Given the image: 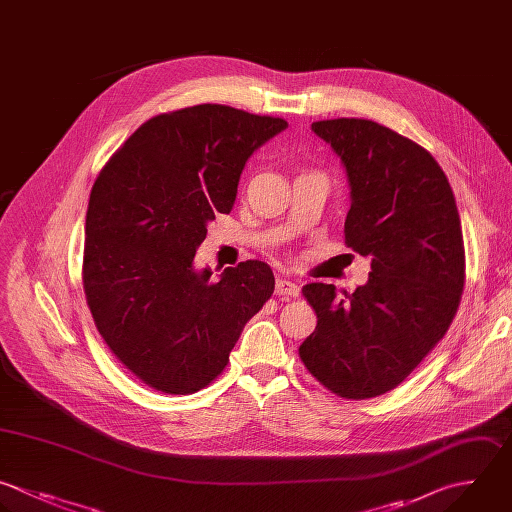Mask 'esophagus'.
<instances>
[{"instance_id":"obj_1","label":"esophagus","mask_w":512,"mask_h":512,"mask_svg":"<svg viewBox=\"0 0 512 512\" xmlns=\"http://www.w3.org/2000/svg\"><path fill=\"white\" fill-rule=\"evenodd\" d=\"M276 294L280 298H296L300 294V286L292 280H286V278H278L276 280Z\"/></svg>"}]
</instances>
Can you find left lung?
<instances>
[{"mask_svg": "<svg viewBox=\"0 0 512 512\" xmlns=\"http://www.w3.org/2000/svg\"><path fill=\"white\" fill-rule=\"evenodd\" d=\"M350 184L344 242L370 258L364 286L336 298L334 284L302 288L316 330L298 354L340 398L396 388L446 334L464 288V242L452 188L416 142L372 120L314 122Z\"/></svg>", "mask_w": 512, "mask_h": 512, "instance_id": "8db88e82", "label": "left lung"}]
</instances>
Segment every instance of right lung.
<instances>
[{
  "instance_id": "1",
  "label": "right lung",
  "mask_w": 512,
  "mask_h": 512,
  "mask_svg": "<svg viewBox=\"0 0 512 512\" xmlns=\"http://www.w3.org/2000/svg\"><path fill=\"white\" fill-rule=\"evenodd\" d=\"M282 118L200 104L144 122L96 178L82 280L94 324L144 384L192 394L228 364L246 322L274 292L266 262L220 280L194 268L206 226L228 214L246 160Z\"/></svg>"
}]
</instances>
